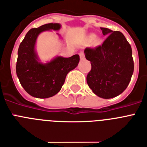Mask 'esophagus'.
I'll return each instance as SVG.
<instances>
[{
	"label": "esophagus",
	"mask_w": 147,
	"mask_h": 147,
	"mask_svg": "<svg viewBox=\"0 0 147 147\" xmlns=\"http://www.w3.org/2000/svg\"><path fill=\"white\" fill-rule=\"evenodd\" d=\"M79 55H80V58H81V59H84V52H80V53H79Z\"/></svg>",
	"instance_id": "34e87169"
}]
</instances>
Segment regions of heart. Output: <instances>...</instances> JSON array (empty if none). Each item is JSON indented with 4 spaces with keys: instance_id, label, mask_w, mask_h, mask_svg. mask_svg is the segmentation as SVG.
<instances>
[{
    "instance_id": "heart-1",
    "label": "heart",
    "mask_w": 147,
    "mask_h": 147,
    "mask_svg": "<svg viewBox=\"0 0 147 147\" xmlns=\"http://www.w3.org/2000/svg\"><path fill=\"white\" fill-rule=\"evenodd\" d=\"M91 38H94V35H91Z\"/></svg>"
}]
</instances>
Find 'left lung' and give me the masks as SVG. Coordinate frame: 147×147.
<instances>
[{
  "label": "left lung",
  "mask_w": 147,
  "mask_h": 147,
  "mask_svg": "<svg viewBox=\"0 0 147 147\" xmlns=\"http://www.w3.org/2000/svg\"><path fill=\"white\" fill-rule=\"evenodd\" d=\"M107 35L102 45L84 50L91 64L87 83L94 94L103 99L119 96L127 88L134 72L132 50L125 37L119 31L100 28Z\"/></svg>",
  "instance_id": "obj_1"
}]
</instances>
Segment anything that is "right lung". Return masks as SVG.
Listing matches in <instances>:
<instances>
[{"instance_id": "right-lung-1", "label": "right lung", "mask_w": 147, "mask_h": 147, "mask_svg": "<svg viewBox=\"0 0 147 147\" xmlns=\"http://www.w3.org/2000/svg\"><path fill=\"white\" fill-rule=\"evenodd\" d=\"M59 23H48L27 32L19 49L16 75L22 88L36 98H48L61 90L65 77L79 63V55L65 58L55 57L47 63H40L35 51V44L40 33L48 30H59Z\"/></svg>"}]
</instances>
